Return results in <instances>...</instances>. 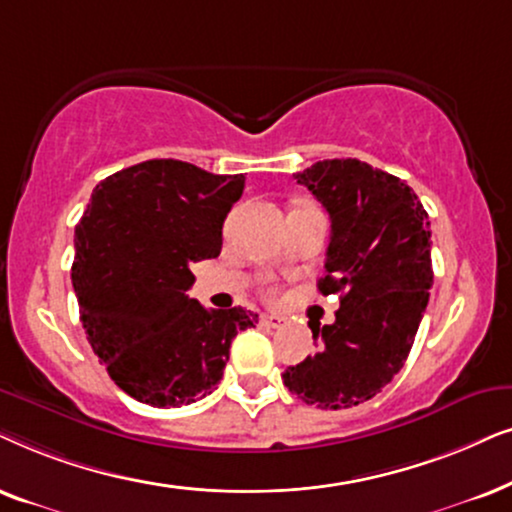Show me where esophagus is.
<instances>
[{"instance_id": "obj_1", "label": "esophagus", "mask_w": 512, "mask_h": 512, "mask_svg": "<svg viewBox=\"0 0 512 512\" xmlns=\"http://www.w3.org/2000/svg\"><path fill=\"white\" fill-rule=\"evenodd\" d=\"M262 323L269 325V327H274V330H278V327L285 325V318H281V316H264Z\"/></svg>"}]
</instances>
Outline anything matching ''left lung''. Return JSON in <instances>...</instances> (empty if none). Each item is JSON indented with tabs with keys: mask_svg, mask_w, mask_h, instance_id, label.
<instances>
[{
	"mask_svg": "<svg viewBox=\"0 0 512 512\" xmlns=\"http://www.w3.org/2000/svg\"><path fill=\"white\" fill-rule=\"evenodd\" d=\"M330 215L323 295H342L335 323L311 327L318 353L283 372L306 405L346 410L405 365L433 285L431 222L400 177L358 159H325L295 175Z\"/></svg>",
	"mask_w": 512,
	"mask_h": 512,
	"instance_id": "8db88e82",
	"label": "left lung"
}]
</instances>
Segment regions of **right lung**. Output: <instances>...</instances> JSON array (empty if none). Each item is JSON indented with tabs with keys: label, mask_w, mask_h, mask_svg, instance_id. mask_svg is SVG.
I'll return each instance as SVG.
<instances>
[{
	"label": "right lung",
	"mask_w": 512,
	"mask_h": 512,
	"mask_svg": "<svg viewBox=\"0 0 512 512\" xmlns=\"http://www.w3.org/2000/svg\"><path fill=\"white\" fill-rule=\"evenodd\" d=\"M243 175L152 159L105 177L74 229L72 285L88 344L109 377L152 407L213 393L231 339L257 313L187 297L192 264L217 257Z\"/></svg>",
	"instance_id": "obj_1"
}]
</instances>
